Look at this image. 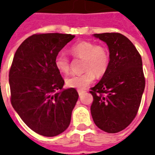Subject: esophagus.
I'll return each instance as SVG.
<instances>
[{"label": "esophagus", "mask_w": 155, "mask_h": 155, "mask_svg": "<svg viewBox=\"0 0 155 155\" xmlns=\"http://www.w3.org/2000/svg\"><path fill=\"white\" fill-rule=\"evenodd\" d=\"M85 92H86L85 90H82V89L78 90V93H79V95H80V96H81V95H82L83 93H84Z\"/></svg>", "instance_id": "esophagus-1"}]
</instances>
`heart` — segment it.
<instances>
[{
  "mask_svg": "<svg viewBox=\"0 0 155 155\" xmlns=\"http://www.w3.org/2000/svg\"><path fill=\"white\" fill-rule=\"evenodd\" d=\"M70 52L75 58L82 59L81 69L84 72L71 75L66 80L69 87L83 89L92 83L97 76H101L108 69L109 53L105 47L89 41H80L70 47ZM54 66L60 73L68 74L70 71V60L64 53H59L54 58Z\"/></svg>",
  "mask_w": 155,
  "mask_h": 155,
  "instance_id": "obj_1",
  "label": "heart"
}]
</instances>
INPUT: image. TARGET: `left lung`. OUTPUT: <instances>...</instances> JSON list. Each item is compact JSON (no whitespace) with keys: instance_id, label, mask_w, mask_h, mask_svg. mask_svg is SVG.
<instances>
[{"instance_id":"8db88e82","label":"left lung","mask_w":155,"mask_h":155,"mask_svg":"<svg viewBox=\"0 0 155 155\" xmlns=\"http://www.w3.org/2000/svg\"><path fill=\"white\" fill-rule=\"evenodd\" d=\"M94 37L108 45L109 64L100 82L91 87V113L97 127L115 134L132 122L139 108L146 84L142 57L121 34H95Z\"/></svg>"}]
</instances>
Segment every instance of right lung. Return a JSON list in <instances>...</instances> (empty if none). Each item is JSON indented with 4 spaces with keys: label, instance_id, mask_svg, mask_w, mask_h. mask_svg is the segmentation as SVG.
Instances as JSON below:
<instances>
[{
    "label": "right lung",
    "instance_id": "obj_1",
    "mask_svg": "<svg viewBox=\"0 0 155 155\" xmlns=\"http://www.w3.org/2000/svg\"><path fill=\"white\" fill-rule=\"evenodd\" d=\"M75 35L35 34L20 45L8 75L12 106L28 127L54 137L70 125L77 91L63 89L64 80L54 66L55 56Z\"/></svg>",
    "mask_w": 155,
    "mask_h": 155
}]
</instances>
